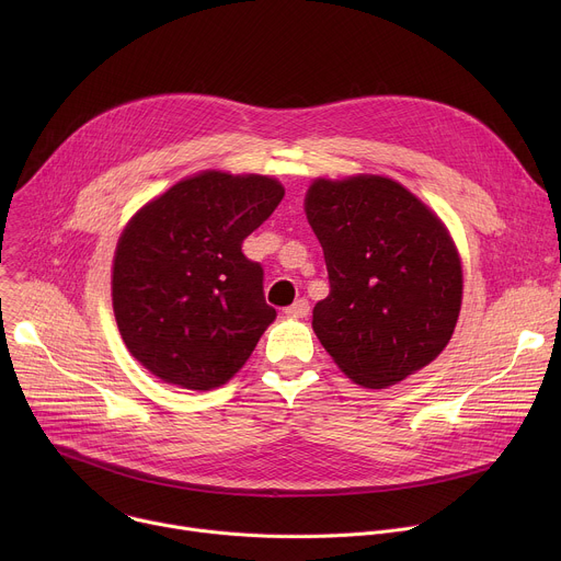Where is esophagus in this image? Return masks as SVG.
I'll return each mask as SVG.
<instances>
[{"mask_svg": "<svg viewBox=\"0 0 561 561\" xmlns=\"http://www.w3.org/2000/svg\"><path fill=\"white\" fill-rule=\"evenodd\" d=\"M308 310H310V304H308V299H297L293 306H288L284 312L288 314V317H306L308 314Z\"/></svg>", "mask_w": 561, "mask_h": 561, "instance_id": "34e87169", "label": "esophagus"}]
</instances>
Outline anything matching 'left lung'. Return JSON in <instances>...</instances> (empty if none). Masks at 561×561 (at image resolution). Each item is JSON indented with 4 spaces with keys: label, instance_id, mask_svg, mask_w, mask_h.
I'll use <instances>...</instances> for the list:
<instances>
[{
    "label": "left lung",
    "instance_id": "8db88e82",
    "mask_svg": "<svg viewBox=\"0 0 561 561\" xmlns=\"http://www.w3.org/2000/svg\"><path fill=\"white\" fill-rule=\"evenodd\" d=\"M304 210L331 282L312 331L342 373L386 388L428 366L453 337L463 286L442 219L379 175L319 178Z\"/></svg>",
    "mask_w": 561,
    "mask_h": 561
}]
</instances>
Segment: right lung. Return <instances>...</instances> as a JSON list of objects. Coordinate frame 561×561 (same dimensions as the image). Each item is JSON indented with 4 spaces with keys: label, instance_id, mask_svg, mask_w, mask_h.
I'll list each match as a JSON object with an SVG mask.
<instances>
[{
    "label": "right lung",
    "instance_id": "obj_1",
    "mask_svg": "<svg viewBox=\"0 0 561 561\" xmlns=\"http://www.w3.org/2000/svg\"><path fill=\"white\" fill-rule=\"evenodd\" d=\"M282 197L273 178L204 171L133 215L113 260V310L154 377L210 390L247 364L277 312L242 244Z\"/></svg>",
    "mask_w": 561,
    "mask_h": 561
}]
</instances>
